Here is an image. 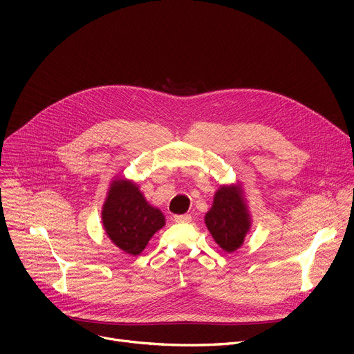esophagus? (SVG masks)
I'll return each mask as SVG.
<instances>
[{
	"instance_id": "1",
	"label": "esophagus",
	"mask_w": 354,
	"mask_h": 354,
	"mask_svg": "<svg viewBox=\"0 0 354 354\" xmlns=\"http://www.w3.org/2000/svg\"><path fill=\"white\" fill-rule=\"evenodd\" d=\"M192 216L189 214H185V215H175V222H191Z\"/></svg>"
}]
</instances>
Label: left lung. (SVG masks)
<instances>
[{
	"mask_svg": "<svg viewBox=\"0 0 354 354\" xmlns=\"http://www.w3.org/2000/svg\"><path fill=\"white\" fill-rule=\"evenodd\" d=\"M251 222L241 185H221L214 195L211 209L205 214V224L215 243L227 252L236 251L244 244Z\"/></svg>",
	"mask_w": 354,
	"mask_h": 354,
	"instance_id": "obj_1",
	"label": "left lung"
}]
</instances>
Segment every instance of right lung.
I'll list each match as a JSON object with an SVG mask.
<instances>
[{"instance_id": "right-lung-1", "label": "right lung", "mask_w": 354, "mask_h": 354, "mask_svg": "<svg viewBox=\"0 0 354 354\" xmlns=\"http://www.w3.org/2000/svg\"><path fill=\"white\" fill-rule=\"evenodd\" d=\"M165 221L162 211L146 201L136 182L123 176L110 182L102 207V224L119 250L139 255L155 232L165 227Z\"/></svg>"}]
</instances>
